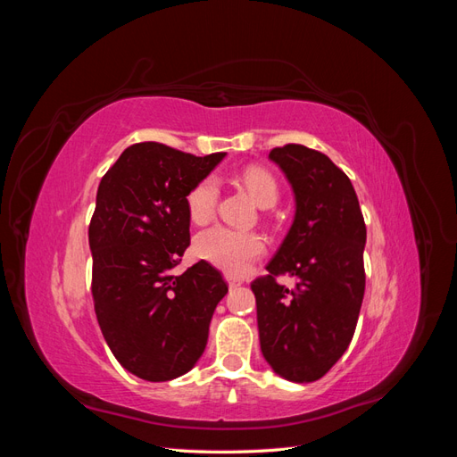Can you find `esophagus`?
<instances>
[{
  "instance_id": "esophagus-1",
  "label": "esophagus",
  "mask_w": 457,
  "mask_h": 457,
  "mask_svg": "<svg viewBox=\"0 0 457 457\" xmlns=\"http://www.w3.org/2000/svg\"><path fill=\"white\" fill-rule=\"evenodd\" d=\"M225 278H227V282H228V286H230V287H237V286H240V284H242V278H238V276L225 274Z\"/></svg>"
}]
</instances>
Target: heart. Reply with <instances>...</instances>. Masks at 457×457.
<instances>
[{
    "mask_svg": "<svg viewBox=\"0 0 457 457\" xmlns=\"http://www.w3.org/2000/svg\"><path fill=\"white\" fill-rule=\"evenodd\" d=\"M240 181L261 207H272L280 196V187L270 170L250 165L240 175ZM219 204V185L213 177H204L188 190L187 212L195 225L212 220ZM265 250V240L257 232L237 230L217 225L200 232L195 240V253L202 261L228 274H242L252 261Z\"/></svg>",
    "mask_w": 457,
    "mask_h": 457,
    "instance_id": "1",
    "label": "heart"
}]
</instances>
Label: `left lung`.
I'll use <instances>...</instances> for the list:
<instances>
[{"label": "left lung", "instance_id": "obj_1", "mask_svg": "<svg viewBox=\"0 0 457 457\" xmlns=\"http://www.w3.org/2000/svg\"><path fill=\"white\" fill-rule=\"evenodd\" d=\"M295 195V219L269 274L252 282L261 353L284 379L311 383L329 371L354 336L366 272V225L351 179L303 145L272 148ZM294 275V290L275 282Z\"/></svg>", "mask_w": 457, "mask_h": 457}]
</instances>
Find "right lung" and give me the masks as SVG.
<instances>
[{
  "label": "right lung",
  "instance_id": "1",
  "mask_svg": "<svg viewBox=\"0 0 457 457\" xmlns=\"http://www.w3.org/2000/svg\"><path fill=\"white\" fill-rule=\"evenodd\" d=\"M223 158L137 143L96 190L89 223L95 314L116 361L141 379L170 381L195 366L228 292L205 261L171 272L190 245L188 190Z\"/></svg>",
  "mask_w": 457,
  "mask_h": 457
}]
</instances>
